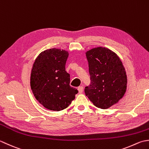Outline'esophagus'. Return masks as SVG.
<instances>
[{
    "label": "esophagus",
    "instance_id": "obj_1",
    "mask_svg": "<svg viewBox=\"0 0 149 149\" xmlns=\"http://www.w3.org/2000/svg\"><path fill=\"white\" fill-rule=\"evenodd\" d=\"M78 91H79V93H81L83 92V90H84V87H82V86H79L78 87Z\"/></svg>",
    "mask_w": 149,
    "mask_h": 149
}]
</instances>
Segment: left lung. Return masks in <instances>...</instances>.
I'll return each mask as SVG.
<instances>
[{"mask_svg":"<svg viewBox=\"0 0 149 149\" xmlns=\"http://www.w3.org/2000/svg\"><path fill=\"white\" fill-rule=\"evenodd\" d=\"M91 85L86 95L96 107L106 109L117 104L127 90L125 69L120 57L108 48L98 47L86 53Z\"/></svg>","mask_w":149,"mask_h":149,"instance_id":"8db88e82","label":"left lung"}]
</instances>
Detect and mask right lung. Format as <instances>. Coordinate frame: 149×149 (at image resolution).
I'll use <instances>...</instances> for the list:
<instances>
[{
	"instance_id": "add662e5",
	"label": "right lung",
	"mask_w": 149,
	"mask_h": 149,
	"mask_svg": "<svg viewBox=\"0 0 149 149\" xmlns=\"http://www.w3.org/2000/svg\"><path fill=\"white\" fill-rule=\"evenodd\" d=\"M68 51L46 49L36 57L33 63L30 86L33 95L45 109L60 111L71 104L78 90L70 86V75L65 71Z\"/></svg>"
}]
</instances>
